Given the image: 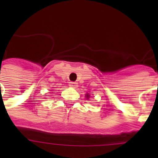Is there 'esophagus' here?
I'll use <instances>...</instances> for the list:
<instances>
[{
	"mask_svg": "<svg viewBox=\"0 0 158 158\" xmlns=\"http://www.w3.org/2000/svg\"><path fill=\"white\" fill-rule=\"evenodd\" d=\"M69 85L72 88H77L78 86V85L77 82H69Z\"/></svg>",
	"mask_w": 158,
	"mask_h": 158,
	"instance_id": "obj_1",
	"label": "esophagus"
}]
</instances>
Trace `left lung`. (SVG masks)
Instances as JSON below:
<instances>
[{
	"label": "left lung",
	"instance_id": "left-lung-1",
	"mask_svg": "<svg viewBox=\"0 0 158 158\" xmlns=\"http://www.w3.org/2000/svg\"><path fill=\"white\" fill-rule=\"evenodd\" d=\"M86 97H87V98H89V95H86Z\"/></svg>",
	"mask_w": 158,
	"mask_h": 158
}]
</instances>
